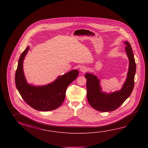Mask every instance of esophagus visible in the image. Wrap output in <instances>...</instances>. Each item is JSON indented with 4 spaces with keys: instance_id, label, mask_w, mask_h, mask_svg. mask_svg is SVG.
Returning <instances> with one entry per match:
<instances>
[{
    "instance_id": "1",
    "label": "esophagus",
    "mask_w": 148,
    "mask_h": 148,
    "mask_svg": "<svg viewBox=\"0 0 148 148\" xmlns=\"http://www.w3.org/2000/svg\"><path fill=\"white\" fill-rule=\"evenodd\" d=\"M87 68L85 66H82L80 68V71L81 72H82V73H85L86 71H87Z\"/></svg>"
}]
</instances>
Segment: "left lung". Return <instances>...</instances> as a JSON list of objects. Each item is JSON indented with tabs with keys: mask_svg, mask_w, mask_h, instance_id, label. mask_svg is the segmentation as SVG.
I'll return each mask as SVG.
<instances>
[{
	"mask_svg": "<svg viewBox=\"0 0 148 148\" xmlns=\"http://www.w3.org/2000/svg\"><path fill=\"white\" fill-rule=\"evenodd\" d=\"M124 43L126 44L125 50L130 63L126 81L121 90L110 94L102 92L97 77L89 73L85 75L88 101L94 109L99 112H112L116 110L130 96L133 90L136 63L131 44L128 41Z\"/></svg>",
	"mask_w": 148,
	"mask_h": 148,
	"instance_id": "8db88e82",
	"label": "left lung"
}]
</instances>
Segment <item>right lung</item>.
<instances>
[{"label":"right lung","instance_id":"obj_1","mask_svg":"<svg viewBox=\"0 0 148 148\" xmlns=\"http://www.w3.org/2000/svg\"><path fill=\"white\" fill-rule=\"evenodd\" d=\"M29 47L22 53L18 60L15 75L17 90L25 102L34 109L47 112L57 109L61 105L66 97L68 86L77 78L78 71L72 70L50 84L42 87H34L27 84L25 78L23 63Z\"/></svg>","mask_w":148,"mask_h":148}]
</instances>
